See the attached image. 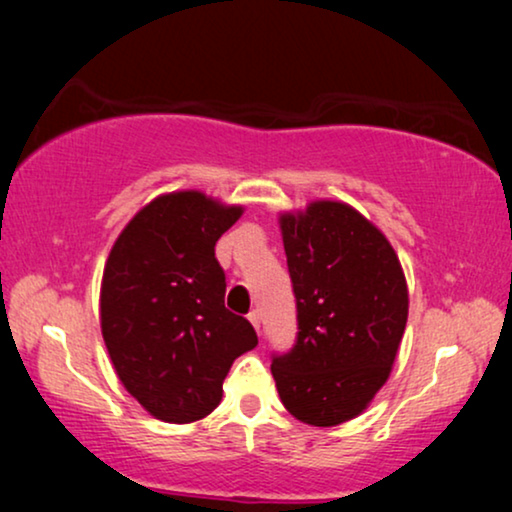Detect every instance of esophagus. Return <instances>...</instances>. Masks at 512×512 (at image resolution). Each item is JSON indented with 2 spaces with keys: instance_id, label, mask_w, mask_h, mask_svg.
<instances>
[{
  "instance_id": "obj_1",
  "label": "esophagus",
  "mask_w": 512,
  "mask_h": 512,
  "mask_svg": "<svg viewBox=\"0 0 512 512\" xmlns=\"http://www.w3.org/2000/svg\"><path fill=\"white\" fill-rule=\"evenodd\" d=\"M249 321H251V326L256 328V331H261V314L249 312Z\"/></svg>"
}]
</instances>
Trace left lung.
<instances>
[{
    "instance_id": "left-lung-1",
    "label": "left lung",
    "mask_w": 512,
    "mask_h": 512,
    "mask_svg": "<svg viewBox=\"0 0 512 512\" xmlns=\"http://www.w3.org/2000/svg\"><path fill=\"white\" fill-rule=\"evenodd\" d=\"M296 293L298 338L272 356L279 398L300 422L338 426L382 384L408 321V284L387 237L345 202L279 216Z\"/></svg>"
}]
</instances>
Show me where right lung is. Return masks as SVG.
<instances>
[{"label":"right lung","mask_w":512,"mask_h":512,"mask_svg":"<svg viewBox=\"0 0 512 512\" xmlns=\"http://www.w3.org/2000/svg\"><path fill=\"white\" fill-rule=\"evenodd\" d=\"M244 209L200 191L160 195L111 247L100 324L123 387L156 419L188 424L223 396L237 356L258 345L254 326L228 312L216 240Z\"/></svg>","instance_id":"add662e5"}]
</instances>
